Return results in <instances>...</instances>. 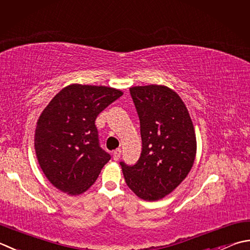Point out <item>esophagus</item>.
I'll use <instances>...</instances> for the list:
<instances>
[{
  "instance_id": "obj_1",
  "label": "esophagus",
  "mask_w": 250,
  "mask_h": 250,
  "mask_svg": "<svg viewBox=\"0 0 250 250\" xmlns=\"http://www.w3.org/2000/svg\"><path fill=\"white\" fill-rule=\"evenodd\" d=\"M120 156H121V149H120V148H117V149L114 151V153H112V157H114V159H115L116 161L120 158Z\"/></svg>"
}]
</instances>
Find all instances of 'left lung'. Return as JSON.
Returning <instances> with one entry per match:
<instances>
[{
	"label": "left lung",
	"mask_w": 250,
	"mask_h": 250,
	"mask_svg": "<svg viewBox=\"0 0 250 250\" xmlns=\"http://www.w3.org/2000/svg\"><path fill=\"white\" fill-rule=\"evenodd\" d=\"M140 119L142 153L134 165L121 161L128 187L145 200H158L187 178L196 155V136L181 97L167 86L130 89Z\"/></svg>",
	"instance_id": "1"
}]
</instances>
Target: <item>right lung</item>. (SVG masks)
Segmentation results:
<instances>
[{"instance_id":"add662e5","label":"right lung","mask_w":250,"mask_h":250,"mask_svg":"<svg viewBox=\"0 0 250 250\" xmlns=\"http://www.w3.org/2000/svg\"><path fill=\"white\" fill-rule=\"evenodd\" d=\"M121 95L112 87L71 84L48 103L38 120L34 148L54 187L78 195L95 182L110 159L100 145L95 120Z\"/></svg>"}]
</instances>
